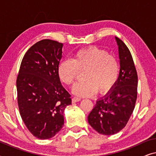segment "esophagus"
I'll return each instance as SVG.
<instances>
[{
    "label": "esophagus",
    "instance_id": "1",
    "mask_svg": "<svg viewBox=\"0 0 156 156\" xmlns=\"http://www.w3.org/2000/svg\"><path fill=\"white\" fill-rule=\"evenodd\" d=\"M81 101V99L80 98H78V97H74L73 99H72V102L73 103H76V102H78Z\"/></svg>",
    "mask_w": 156,
    "mask_h": 156
}]
</instances>
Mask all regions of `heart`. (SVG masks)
<instances>
[{
	"label": "heart",
	"instance_id": "heart-1",
	"mask_svg": "<svg viewBox=\"0 0 156 156\" xmlns=\"http://www.w3.org/2000/svg\"><path fill=\"white\" fill-rule=\"evenodd\" d=\"M85 70L86 80L75 84L73 92L80 97H91L99 90L106 93L116 84L120 67L118 59L108 55L105 50L90 46L75 53L73 58L65 59L59 64L58 74L67 84H72L80 71Z\"/></svg>",
	"mask_w": 156,
	"mask_h": 156
}]
</instances>
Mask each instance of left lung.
Segmentation results:
<instances>
[{"instance_id": "1", "label": "left lung", "mask_w": 156, "mask_h": 156, "mask_svg": "<svg viewBox=\"0 0 156 156\" xmlns=\"http://www.w3.org/2000/svg\"><path fill=\"white\" fill-rule=\"evenodd\" d=\"M120 60L119 78L114 86L97 101L89 113V125L99 133L114 135L126 126L135 108L138 76L132 55L124 42L115 37Z\"/></svg>"}]
</instances>
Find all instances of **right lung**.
Masks as SVG:
<instances>
[{
  "label": "right lung",
  "instance_id": "right-lung-1",
  "mask_svg": "<svg viewBox=\"0 0 156 156\" xmlns=\"http://www.w3.org/2000/svg\"><path fill=\"white\" fill-rule=\"evenodd\" d=\"M63 44L42 40L23 57L16 81L20 114L27 129L39 139L55 136L64 126L71 95L61 84L58 66Z\"/></svg>",
  "mask_w": 156,
  "mask_h": 156
}]
</instances>
